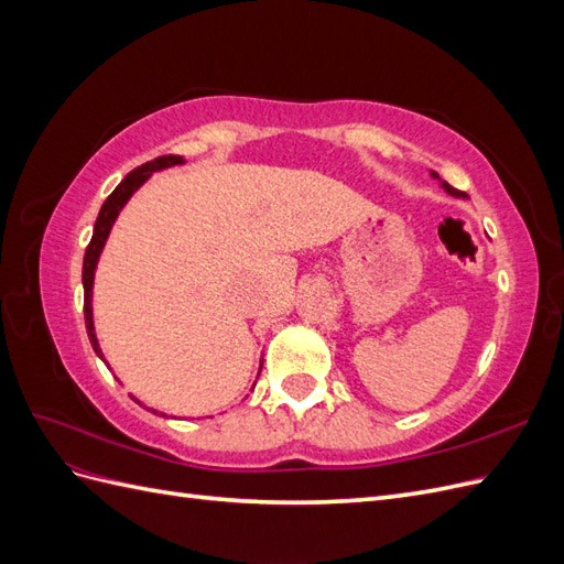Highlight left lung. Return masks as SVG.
<instances>
[{"label":"left lung","mask_w":564,"mask_h":564,"mask_svg":"<svg viewBox=\"0 0 564 564\" xmlns=\"http://www.w3.org/2000/svg\"><path fill=\"white\" fill-rule=\"evenodd\" d=\"M433 174V178H440L435 172H431ZM442 187H445V191L449 193V195H456V197H460V195H464V193H460V191H456V187H452L449 183H442Z\"/></svg>","instance_id":"8db88e82"}]
</instances>
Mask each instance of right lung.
Instances as JSON below:
<instances>
[{"mask_svg":"<svg viewBox=\"0 0 564 564\" xmlns=\"http://www.w3.org/2000/svg\"><path fill=\"white\" fill-rule=\"evenodd\" d=\"M174 164H183V158L181 155H162L158 160L152 162H145L141 164L139 169H133V172H129L124 176V181L119 183L115 191L108 195V199L104 202V207H100L98 212V218H96V226H94V237L91 242L87 247V253H84V265H82V284H84V322H87V334H89V340L91 346L96 350V355L104 360V352H100L98 348V340H96V334H94V313H91V286H94V272H96V263H98V256L100 251H104V245L108 240L110 235V228L115 224L117 214L122 212V207L127 204V199L139 191V187L150 178L152 172H160V169H166V166H174ZM106 362V360H104ZM135 400V398H133ZM139 402V400H135ZM158 414V412H155ZM164 416V414H162Z\"/></svg>","mask_w":564,"mask_h":564,"instance_id":"1","label":"right lung"}]
</instances>
